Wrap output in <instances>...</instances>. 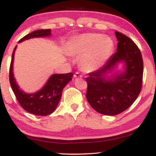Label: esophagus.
<instances>
[{"label":"esophagus","instance_id":"obj_1","mask_svg":"<svg viewBox=\"0 0 156 156\" xmlns=\"http://www.w3.org/2000/svg\"><path fill=\"white\" fill-rule=\"evenodd\" d=\"M74 77H75V78H79V77H81V75H80L79 73L76 72V73H75Z\"/></svg>","mask_w":156,"mask_h":156}]
</instances>
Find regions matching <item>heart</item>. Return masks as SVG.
Returning <instances> with one entry per match:
<instances>
[{
  "label": "heart",
  "instance_id": "b5f03b06",
  "mask_svg": "<svg viewBox=\"0 0 156 156\" xmlns=\"http://www.w3.org/2000/svg\"><path fill=\"white\" fill-rule=\"evenodd\" d=\"M114 48V41L100 34H85L70 41L67 47L69 55L80 57V64L85 72L98 69L109 58Z\"/></svg>",
  "mask_w": 156,
  "mask_h": 156
}]
</instances>
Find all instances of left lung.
Listing matches in <instances>:
<instances>
[{"label":"left lung","instance_id":"1","mask_svg":"<svg viewBox=\"0 0 156 156\" xmlns=\"http://www.w3.org/2000/svg\"><path fill=\"white\" fill-rule=\"evenodd\" d=\"M118 41L117 52L100 69L89 73L86 78V97L96 112L114 116L120 114L133 104L142 87L143 60L140 50L129 37L115 31ZM119 62L125 64V70L105 78Z\"/></svg>","mask_w":156,"mask_h":156}]
</instances>
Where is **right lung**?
Returning a JSON list of instances; mask_svg holds the SVG:
<instances>
[{"label": "right lung", "instance_id": "add662e5", "mask_svg": "<svg viewBox=\"0 0 156 156\" xmlns=\"http://www.w3.org/2000/svg\"><path fill=\"white\" fill-rule=\"evenodd\" d=\"M51 35V29H41L34 31L23 37L19 42L35 37H44ZM16 48L12 53L9 68V82L15 95L20 105L24 110L38 116H47L55 111L61 100L62 90L72 80V73L66 74H53L50 77L47 83L40 90L33 94H28L20 89L16 83L13 74L14 55Z\"/></svg>", "mask_w": 156, "mask_h": 156}]
</instances>
